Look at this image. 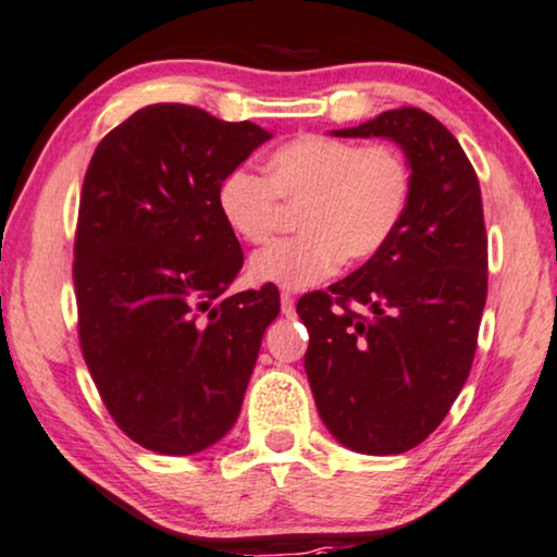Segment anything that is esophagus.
<instances>
[{"mask_svg": "<svg viewBox=\"0 0 557 557\" xmlns=\"http://www.w3.org/2000/svg\"><path fill=\"white\" fill-rule=\"evenodd\" d=\"M280 302H282V314H285V318H293V314H295V297L289 293H282Z\"/></svg>", "mask_w": 557, "mask_h": 557, "instance_id": "esophagus-1", "label": "esophagus"}]
</instances>
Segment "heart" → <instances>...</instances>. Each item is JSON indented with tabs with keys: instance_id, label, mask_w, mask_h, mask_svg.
<instances>
[{
	"instance_id": "heart-1",
	"label": "heart",
	"mask_w": 557,
	"mask_h": 557,
	"mask_svg": "<svg viewBox=\"0 0 557 557\" xmlns=\"http://www.w3.org/2000/svg\"><path fill=\"white\" fill-rule=\"evenodd\" d=\"M412 172L387 145L302 135L277 147L268 177L235 168L218 187V210L239 239L260 245L277 227L280 199L300 205L302 235L277 239L250 260V280L305 289L335 275L347 257L362 262L393 239L408 212Z\"/></svg>"
}]
</instances>
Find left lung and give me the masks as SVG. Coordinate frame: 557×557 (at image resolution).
I'll return each mask as SVG.
<instances>
[{
    "label": "left lung",
    "instance_id": "1",
    "mask_svg": "<svg viewBox=\"0 0 557 557\" xmlns=\"http://www.w3.org/2000/svg\"><path fill=\"white\" fill-rule=\"evenodd\" d=\"M332 135L400 145L412 193L383 250L327 293L300 297L297 314L310 332L305 372L337 443L400 455L445 420L470 375L487 297L483 197L458 139L418 107Z\"/></svg>",
    "mask_w": 557,
    "mask_h": 557
}]
</instances>
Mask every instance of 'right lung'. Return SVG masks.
I'll return each instance as SVG.
<instances>
[{
  "label": "right lung",
  "instance_id": "1",
  "mask_svg": "<svg viewBox=\"0 0 557 557\" xmlns=\"http://www.w3.org/2000/svg\"><path fill=\"white\" fill-rule=\"evenodd\" d=\"M272 135L189 104H149L97 145L74 237L79 345L104 408L160 455H193L237 422L275 285L225 297L243 247L222 177Z\"/></svg>",
  "mask_w": 557,
  "mask_h": 557
}]
</instances>
